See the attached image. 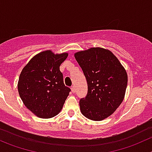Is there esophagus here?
Returning <instances> with one entry per match:
<instances>
[{"label":"esophagus","mask_w":152,"mask_h":152,"mask_svg":"<svg viewBox=\"0 0 152 152\" xmlns=\"http://www.w3.org/2000/svg\"><path fill=\"white\" fill-rule=\"evenodd\" d=\"M71 89H72V92H73V93H75V87L74 86H72V87H71Z\"/></svg>","instance_id":"obj_1"}]
</instances>
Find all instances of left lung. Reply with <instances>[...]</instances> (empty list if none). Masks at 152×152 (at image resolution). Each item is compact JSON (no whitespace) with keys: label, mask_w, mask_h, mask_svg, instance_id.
<instances>
[{"label":"left lung","mask_w":152,"mask_h":152,"mask_svg":"<svg viewBox=\"0 0 152 152\" xmlns=\"http://www.w3.org/2000/svg\"><path fill=\"white\" fill-rule=\"evenodd\" d=\"M88 85L86 98L80 100L81 113L89 119L102 121L112 115L122 104L128 75L110 50L91 48L75 53Z\"/></svg>","instance_id":"1"}]
</instances>
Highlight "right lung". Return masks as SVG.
<instances>
[{"label":"right lung","mask_w":152,"mask_h":152,"mask_svg":"<svg viewBox=\"0 0 152 152\" xmlns=\"http://www.w3.org/2000/svg\"><path fill=\"white\" fill-rule=\"evenodd\" d=\"M69 53L40 52L23 68L18 82L20 98L26 107L42 118L61 111L71 89L65 86L60 66Z\"/></svg>","instance_id":"obj_1"}]
</instances>
